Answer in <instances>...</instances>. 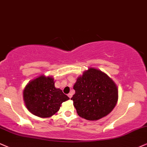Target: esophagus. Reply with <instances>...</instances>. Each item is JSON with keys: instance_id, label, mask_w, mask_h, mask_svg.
Segmentation results:
<instances>
[{"instance_id": "obj_1", "label": "esophagus", "mask_w": 147, "mask_h": 147, "mask_svg": "<svg viewBox=\"0 0 147 147\" xmlns=\"http://www.w3.org/2000/svg\"><path fill=\"white\" fill-rule=\"evenodd\" d=\"M67 95H68V97H69V98H71V97H72V94L71 93H69Z\"/></svg>"}]
</instances>
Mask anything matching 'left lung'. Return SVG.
Segmentation results:
<instances>
[{
    "label": "left lung",
    "instance_id": "left-lung-1",
    "mask_svg": "<svg viewBox=\"0 0 147 147\" xmlns=\"http://www.w3.org/2000/svg\"><path fill=\"white\" fill-rule=\"evenodd\" d=\"M75 94L71 98L80 117L97 121L112 112L119 95L117 84L97 69L90 67L77 78L74 85Z\"/></svg>",
    "mask_w": 147,
    "mask_h": 147
}]
</instances>
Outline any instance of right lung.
<instances>
[{"label": "right lung", "mask_w": 147, "mask_h": 147, "mask_svg": "<svg viewBox=\"0 0 147 147\" xmlns=\"http://www.w3.org/2000/svg\"><path fill=\"white\" fill-rule=\"evenodd\" d=\"M52 76H39L30 80L23 90L25 106L30 113L41 118H50L59 111L63 102L69 98L54 86Z\"/></svg>", "instance_id": "1"}]
</instances>
